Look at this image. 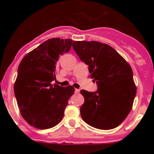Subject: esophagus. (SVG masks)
<instances>
[{
	"mask_svg": "<svg viewBox=\"0 0 154 154\" xmlns=\"http://www.w3.org/2000/svg\"><path fill=\"white\" fill-rule=\"evenodd\" d=\"M79 93V89H75V93Z\"/></svg>",
	"mask_w": 154,
	"mask_h": 154,
	"instance_id": "1",
	"label": "esophagus"
}]
</instances>
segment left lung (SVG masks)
Returning <instances> with one entry per match:
<instances>
[{
    "label": "left lung",
    "mask_w": 154,
    "mask_h": 154,
    "mask_svg": "<svg viewBox=\"0 0 154 154\" xmlns=\"http://www.w3.org/2000/svg\"><path fill=\"white\" fill-rule=\"evenodd\" d=\"M74 50L88 65L90 77L97 84L95 92L80 91L85 103L80 108L82 119L100 130L115 128L131 111L136 95L130 64L107 44L97 41H74Z\"/></svg>",
    "instance_id": "1"
}]
</instances>
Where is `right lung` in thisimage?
Listing matches in <instances>:
<instances>
[{
    "label": "right lung",
    "mask_w": 154,
    "mask_h": 154,
    "mask_svg": "<svg viewBox=\"0 0 154 154\" xmlns=\"http://www.w3.org/2000/svg\"><path fill=\"white\" fill-rule=\"evenodd\" d=\"M72 44L70 39H49L26 54L19 63L14 87L15 97L23 118L35 128L44 130L57 125L75 93L71 85L51 84L56 79L59 56L69 51Z\"/></svg>",
    "instance_id": "add662e5"
}]
</instances>
